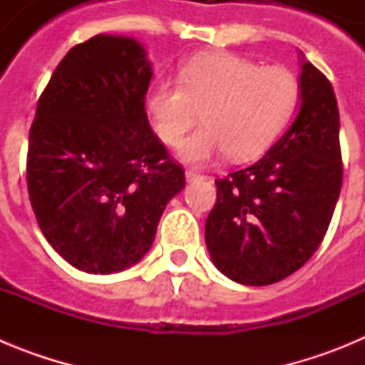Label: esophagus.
<instances>
[{
	"label": "esophagus",
	"instance_id": "1",
	"mask_svg": "<svg viewBox=\"0 0 365 365\" xmlns=\"http://www.w3.org/2000/svg\"><path fill=\"white\" fill-rule=\"evenodd\" d=\"M186 179L188 180H202V179H206L205 175H202V173H197V172H193V170H186Z\"/></svg>",
	"mask_w": 365,
	"mask_h": 365
}]
</instances>
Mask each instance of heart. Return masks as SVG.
<instances>
[{"label": "heart", "mask_w": 365, "mask_h": 365, "mask_svg": "<svg viewBox=\"0 0 365 365\" xmlns=\"http://www.w3.org/2000/svg\"><path fill=\"white\" fill-rule=\"evenodd\" d=\"M299 93V80L287 67L212 53L182 63L179 82L155 80L146 104L155 133L168 146L180 143L203 111L205 125L179 144V155L205 166L225 153L234 160L265 153L291 122Z\"/></svg>", "instance_id": "heart-1"}]
</instances>
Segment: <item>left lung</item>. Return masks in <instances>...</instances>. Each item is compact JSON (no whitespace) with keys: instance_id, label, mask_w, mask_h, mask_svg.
<instances>
[{"instance_id":"8db88e82","label":"left lung","mask_w":365,"mask_h":365,"mask_svg":"<svg viewBox=\"0 0 365 365\" xmlns=\"http://www.w3.org/2000/svg\"><path fill=\"white\" fill-rule=\"evenodd\" d=\"M302 108L252 166L215 179L205 240L214 265L241 285L282 282L311 259L341 188L340 115L333 86L302 62Z\"/></svg>"}]
</instances>
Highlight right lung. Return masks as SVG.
Instances as JSON below:
<instances>
[{
	"instance_id": "add662e5",
	"label": "right lung",
	"mask_w": 365,
	"mask_h": 365,
	"mask_svg": "<svg viewBox=\"0 0 365 365\" xmlns=\"http://www.w3.org/2000/svg\"><path fill=\"white\" fill-rule=\"evenodd\" d=\"M151 63L137 40L98 34L63 56L29 133L27 188L45 240L74 269L143 259L185 170L148 122Z\"/></svg>"
}]
</instances>
